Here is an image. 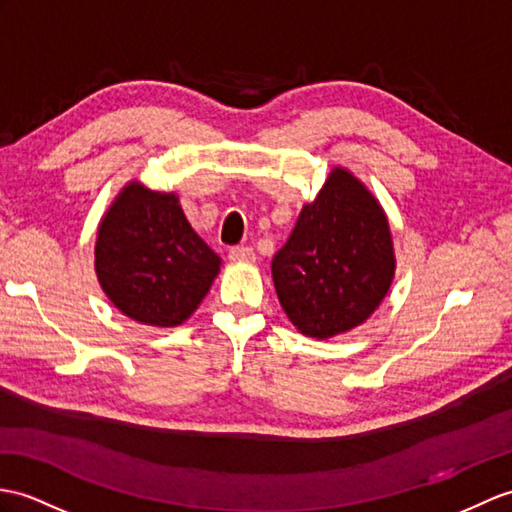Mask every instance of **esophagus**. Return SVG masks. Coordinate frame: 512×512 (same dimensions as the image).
<instances>
[{
	"instance_id": "esophagus-1",
	"label": "esophagus",
	"mask_w": 512,
	"mask_h": 512,
	"mask_svg": "<svg viewBox=\"0 0 512 512\" xmlns=\"http://www.w3.org/2000/svg\"><path fill=\"white\" fill-rule=\"evenodd\" d=\"M229 259L233 261V264H253L255 251L248 246H235L229 251Z\"/></svg>"
}]
</instances>
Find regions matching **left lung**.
<instances>
[{
    "instance_id": "left-lung-1",
    "label": "left lung",
    "mask_w": 512,
    "mask_h": 512,
    "mask_svg": "<svg viewBox=\"0 0 512 512\" xmlns=\"http://www.w3.org/2000/svg\"><path fill=\"white\" fill-rule=\"evenodd\" d=\"M392 277L395 251L382 205L360 178L334 168L272 259L283 312L301 334L334 338L377 310Z\"/></svg>"
}]
</instances>
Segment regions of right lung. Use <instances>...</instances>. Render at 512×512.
<instances>
[{"label": "right lung", "mask_w": 512, "mask_h": 512, "mask_svg": "<svg viewBox=\"0 0 512 512\" xmlns=\"http://www.w3.org/2000/svg\"><path fill=\"white\" fill-rule=\"evenodd\" d=\"M220 264L187 222L174 192L128 183L98 227L95 275L117 310L137 323H185L207 296Z\"/></svg>", "instance_id": "add662e5"}]
</instances>
